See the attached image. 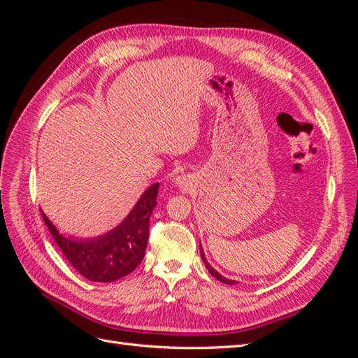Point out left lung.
Returning <instances> with one entry per match:
<instances>
[{
  "label": "left lung",
  "instance_id": "obj_1",
  "mask_svg": "<svg viewBox=\"0 0 358 358\" xmlns=\"http://www.w3.org/2000/svg\"><path fill=\"white\" fill-rule=\"evenodd\" d=\"M200 255H201V259H203V263H204V266H206V268L209 270V273L213 276V278H216L218 280H221V282H224V284H229V285H234L236 284V280H233V279H229V278H225V276H222L221 273H218L216 272V270L209 264V262L208 259H206V255H204V252H203V248H201V243H200Z\"/></svg>",
  "mask_w": 358,
  "mask_h": 358
}]
</instances>
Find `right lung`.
<instances>
[{"instance_id":"add662e5","label":"right lung","mask_w":358,"mask_h":358,"mask_svg":"<svg viewBox=\"0 0 358 358\" xmlns=\"http://www.w3.org/2000/svg\"><path fill=\"white\" fill-rule=\"evenodd\" d=\"M158 188V182L152 183L121 224L96 237L64 236L41 210L43 221L69 263L82 276L94 282H113L131 273L145 257Z\"/></svg>"}]
</instances>
